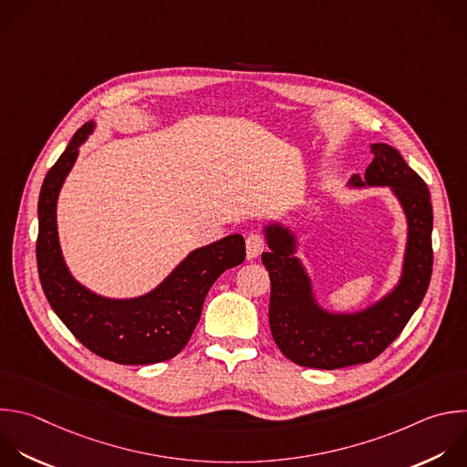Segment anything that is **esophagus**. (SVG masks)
<instances>
[{"instance_id": "1", "label": "esophagus", "mask_w": 467, "mask_h": 467, "mask_svg": "<svg viewBox=\"0 0 467 467\" xmlns=\"http://www.w3.org/2000/svg\"><path fill=\"white\" fill-rule=\"evenodd\" d=\"M245 245H247V258H256L265 249V238L260 233H251L245 238Z\"/></svg>"}]
</instances>
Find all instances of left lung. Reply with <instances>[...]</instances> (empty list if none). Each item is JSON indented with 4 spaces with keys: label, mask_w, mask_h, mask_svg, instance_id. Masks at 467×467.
<instances>
[{
    "label": "left lung",
    "mask_w": 467,
    "mask_h": 467,
    "mask_svg": "<svg viewBox=\"0 0 467 467\" xmlns=\"http://www.w3.org/2000/svg\"><path fill=\"white\" fill-rule=\"evenodd\" d=\"M372 163L356 185H390L409 220V244L400 285L379 304L356 316H330L316 306L293 238L280 227L267 231L262 253L271 280L269 328L280 352L300 367L336 370L370 363L403 332L421 304L432 275V205L425 182L389 144H372Z\"/></svg>",
    "instance_id": "1"
}]
</instances>
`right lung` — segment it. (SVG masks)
Listing matches in <instances>:
<instances>
[{
  "mask_svg": "<svg viewBox=\"0 0 467 467\" xmlns=\"http://www.w3.org/2000/svg\"><path fill=\"white\" fill-rule=\"evenodd\" d=\"M91 130V122L77 130L40 191L36 264L42 289L60 321L99 358L119 365L161 363L185 348L211 285L244 262L245 242L231 234L196 249L158 289L133 300H108L77 284L60 254L55 213L62 182Z\"/></svg>",
  "mask_w": 467,
  "mask_h": 467,
  "instance_id": "1",
  "label": "right lung"
}]
</instances>
